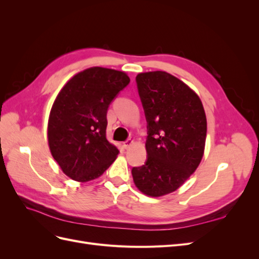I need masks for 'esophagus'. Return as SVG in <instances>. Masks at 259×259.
Returning <instances> with one entry per match:
<instances>
[{"label": "esophagus", "mask_w": 259, "mask_h": 259, "mask_svg": "<svg viewBox=\"0 0 259 259\" xmlns=\"http://www.w3.org/2000/svg\"><path fill=\"white\" fill-rule=\"evenodd\" d=\"M133 144H134V142H133V140H131V139H127L126 142H124L123 143V147L125 148V149H127V148H130Z\"/></svg>", "instance_id": "34e87169"}]
</instances>
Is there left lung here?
Wrapping results in <instances>:
<instances>
[{"label": "left lung", "mask_w": 259, "mask_h": 259, "mask_svg": "<svg viewBox=\"0 0 259 259\" xmlns=\"http://www.w3.org/2000/svg\"><path fill=\"white\" fill-rule=\"evenodd\" d=\"M137 88L148 123L145 165L133 167L140 192L158 198L185 184L204 154L206 115L198 94L165 71L138 73Z\"/></svg>", "instance_id": "1"}]
</instances>
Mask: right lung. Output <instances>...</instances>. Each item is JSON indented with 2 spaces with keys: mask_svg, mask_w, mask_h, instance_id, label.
Returning a JSON list of instances; mask_svg holds the SVG:
<instances>
[{
  "mask_svg": "<svg viewBox=\"0 0 259 259\" xmlns=\"http://www.w3.org/2000/svg\"><path fill=\"white\" fill-rule=\"evenodd\" d=\"M128 83L123 71L92 67L73 75L58 93L49 117V147L61 170L75 182L98 178L119 154L106 137L107 110Z\"/></svg>",
  "mask_w": 259,
  "mask_h": 259,
  "instance_id": "add662e5",
  "label": "right lung"
}]
</instances>
